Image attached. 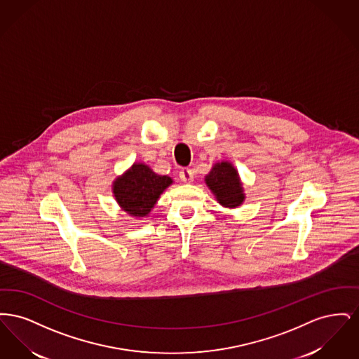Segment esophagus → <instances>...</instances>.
Here are the masks:
<instances>
[{
  "mask_svg": "<svg viewBox=\"0 0 359 359\" xmlns=\"http://www.w3.org/2000/svg\"><path fill=\"white\" fill-rule=\"evenodd\" d=\"M179 177L183 183H192L194 182V171L189 168H183L179 173Z\"/></svg>",
  "mask_w": 359,
  "mask_h": 359,
  "instance_id": "obj_1",
  "label": "esophagus"
}]
</instances>
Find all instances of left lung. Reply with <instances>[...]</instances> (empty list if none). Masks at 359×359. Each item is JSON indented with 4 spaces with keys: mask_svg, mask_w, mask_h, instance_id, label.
<instances>
[{
    "mask_svg": "<svg viewBox=\"0 0 359 359\" xmlns=\"http://www.w3.org/2000/svg\"><path fill=\"white\" fill-rule=\"evenodd\" d=\"M207 187L215 195L218 203L223 207L234 208L243 203L245 194L238 172L229 161H221L212 165L205 177Z\"/></svg>",
    "mask_w": 359,
    "mask_h": 359,
    "instance_id": "1",
    "label": "left lung"
}]
</instances>
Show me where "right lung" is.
I'll return each instance as SVG.
<instances>
[{"instance_id": "1", "label": "right lung", "mask_w": 359, "mask_h": 359, "mask_svg": "<svg viewBox=\"0 0 359 359\" xmlns=\"http://www.w3.org/2000/svg\"><path fill=\"white\" fill-rule=\"evenodd\" d=\"M172 183L170 176L157 175L148 165L138 163L114 180L113 194L123 211L135 218H144Z\"/></svg>"}]
</instances>
